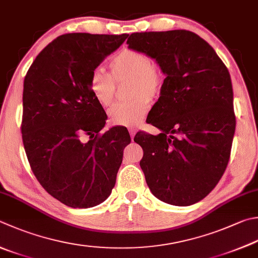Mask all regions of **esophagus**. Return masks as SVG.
Returning <instances> with one entry per match:
<instances>
[{"label":"esophagus","instance_id":"34e87169","mask_svg":"<svg viewBox=\"0 0 258 258\" xmlns=\"http://www.w3.org/2000/svg\"><path fill=\"white\" fill-rule=\"evenodd\" d=\"M129 135H130L131 139H134L135 135H136V129H134V128H130V129H129Z\"/></svg>","mask_w":258,"mask_h":258}]
</instances>
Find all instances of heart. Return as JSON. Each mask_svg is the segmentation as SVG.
I'll list each match as a JSON object with an SVG mask.
<instances>
[{
    "label": "heart",
    "mask_w": 258,
    "mask_h": 258,
    "mask_svg": "<svg viewBox=\"0 0 258 258\" xmlns=\"http://www.w3.org/2000/svg\"><path fill=\"white\" fill-rule=\"evenodd\" d=\"M110 74L94 70L89 79V89L102 106L112 104L117 84H128L131 99L109 110V121L116 127H135L143 122L148 112L149 100L157 99L164 85V72L156 60L144 51L123 48L109 62Z\"/></svg>",
    "instance_id": "heart-1"
}]
</instances>
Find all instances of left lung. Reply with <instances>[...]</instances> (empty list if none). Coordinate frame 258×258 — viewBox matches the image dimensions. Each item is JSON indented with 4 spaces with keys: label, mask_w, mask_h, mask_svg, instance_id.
I'll use <instances>...</instances> for the list:
<instances>
[{
    "label": "left lung",
    "mask_w": 258,
    "mask_h": 258,
    "mask_svg": "<svg viewBox=\"0 0 258 258\" xmlns=\"http://www.w3.org/2000/svg\"><path fill=\"white\" fill-rule=\"evenodd\" d=\"M127 45L156 59L166 75L147 118L162 133L134 138L144 150L146 182L160 201L194 205L215 188L230 158L236 116L229 72L192 31L135 32Z\"/></svg>",
    "instance_id": "1"
}]
</instances>
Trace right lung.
Returning a JSON list of instances; mask_svg holds the SVG:
<instances>
[{
    "label": "right lung",
    "instance_id": "obj_1",
    "mask_svg": "<svg viewBox=\"0 0 258 258\" xmlns=\"http://www.w3.org/2000/svg\"><path fill=\"white\" fill-rule=\"evenodd\" d=\"M128 36L61 35L43 48L24 77V150L38 182L67 207L103 202L130 144L124 128L100 133L106 114L89 89L91 73Z\"/></svg>",
    "mask_w": 258,
    "mask_h": 258
}]
</instances>
